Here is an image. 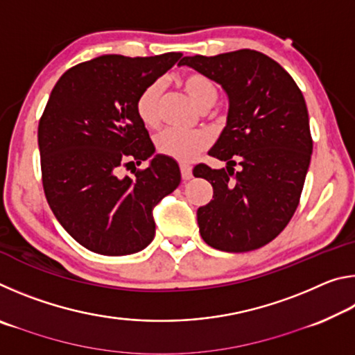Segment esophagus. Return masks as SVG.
<instances>
[{"instance_id":"34e87169","label":"esophagus","mask_w":355,"mask_h":355,"mask_svg":"<svg viewBox=\"0 0 355 355\" xmlns=\"http://www.w3.org/2000/svg\"><path fill=\"white\" fill-rule=\"evenodd\" d=\"M180 171H182V178L183 180H189L192 177V167L188 164H180Z\"/></svg>"}]
</instances>
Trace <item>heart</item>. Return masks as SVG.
Returning <instances> with one entry per match:
<instances>
[{"label":"heart","instance_id":"obj_1","mask_svg":"<svg viewBox=\"0 0 355 355\" xmlns=\"http://www.w3.org/2000/svg\"><path fill=\"white\" fill-rule=\"evenodd\" d=\"M180 84L189 95L191 100L200 107L208 110L218 100V87L207 75L188 73L180 78ZM161 95V84L152 83L141 92L136 100V114L147 128H155L159 123L158 103ZM156 150L161 155L169 156L182 163L192 161L203 152L209 144V136L205 131H184L167 128L156 137Z\"/></svg>","mask_w":355,"mask_h":355}]
</instances>
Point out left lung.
Segmentation results:
<instances>
[{
  "label": "left lung",
  "instance_id": "obj_1",
  "mask_svg": "<svg viewBox=\"0 0 355 355\" xmlns=\"http://www.w3.org/2000/svg\"><path fill=\"white\" fill-rule=\"evenodd\" d=\"M178 64L219 83L230 101L227 127L208 152L227 169L200 163L192 171L213 186V200L197 209L200 235L224 252L260 249L288 225L302 194L313 152L304 95L279 62L255 50Z\"/></svg>",
  "mask_w": 355,
  "mask_h": 355
}]
</instances>
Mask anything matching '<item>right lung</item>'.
<instances>
[{
  "mask_svg": "<svg viewBox=\"0 0 355 355\" xmlns=\"http://www.w3.org/2000/svg\"><path fill=\"white\" fill-rule=\"evenodd\" d=\"M182 53L105 55L69 69L39 120L42 184L65 232L95 254H136L155 236L153 207L180 184V167L155 155L136 100ZM133 176L119 175L121 167Z\"/></svg>",
  "mask_w": 355,
  "mask_h": 355,
  "instance_id": "right-lung-1",
  "label": "right lung"
}]
</instances>
